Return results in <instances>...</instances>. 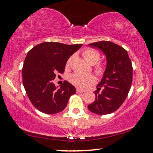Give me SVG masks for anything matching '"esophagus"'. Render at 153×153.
<instances>
[{
  "mask_svg": "<svg viewBox=\"0 0 153 153\" xmlns=\"http://www.w3.org/2000/svg\"><path fill=\"white\" fill-rule=\"evenodd\" d=\"M84 91L80 90V89H76V93L77 94H81V93H83Z\"/></svg>",
  "mask_w": 153,
  "mask_h": 153,
  "instance_id": "obj_1",
  "label": "esophagus"
}]
</instances>
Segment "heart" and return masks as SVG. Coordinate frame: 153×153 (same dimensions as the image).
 Instances as JSON below:
<instances>
[{"instance_id":"obj_1","label":"heart","mask_w":153,"mask_h":153,"mask_svg":"<svg viewBox=\"0 0 153 153\" xmlns=\"http://www.w3.org/2000/svg\"><path fill=\"white\" fill-rule=\"evenodd\" d=\"M83 56L85 59L90 64L94 65L96 64V63L99 60L100 55L98 51L94 49H86L83 52ZM73 56L70 57L68 60L66 66H69L70 63L72 62ZM104 65L102 64H98L95 68L96 72L98 74H102L104 72ZM69 81L73 85L79 89H86L92 85L93 84L95 83L96 79L94 75L89 74H83L79 73V72H75L69 76Z\"/></svg>"}]
</instances>
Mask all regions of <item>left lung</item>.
I'll return each instance as SVG.
<instances>
[{"instance_id": "8db88e82", "label": "left lung", "mask_w": 153, "mask_h": 153, "mask_svg": "<svg viewBox=\"0 0 153 153\" xmlns=\"http://www.w3.org/2000/svg\"><path fill=\"white\" fill-rule=\"evenodd\" d=\"M106 56L107 65L95 91L96 100L88 105L91 112L98 115L111 114L125 100L133 79V67L128 53L111 42L100 41L88 44ZM103 88L100 93L98 91Z\"/></svg>"}]
</instances>
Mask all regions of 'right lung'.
I'll return each instance as SVG.
<instances>
[{"mask_svg": "<svg viewBox=\"0 0 153 153\" xmlns=\"http://www.w3.org/2000/svg\"><path fill=\"white\" fill-rule=\"evenodd\" d=\"M82 44L43 42L29 51L22 68V82L27 94L33 106L42 113L55 114L66 107L76 89L64 81L58 89L53 83L56 74H62L67 61Z\"/></svg>", "mask_w": 153, "mask_h": 153, "instance_id": "1", "label": "right lung"}]
</instances>
